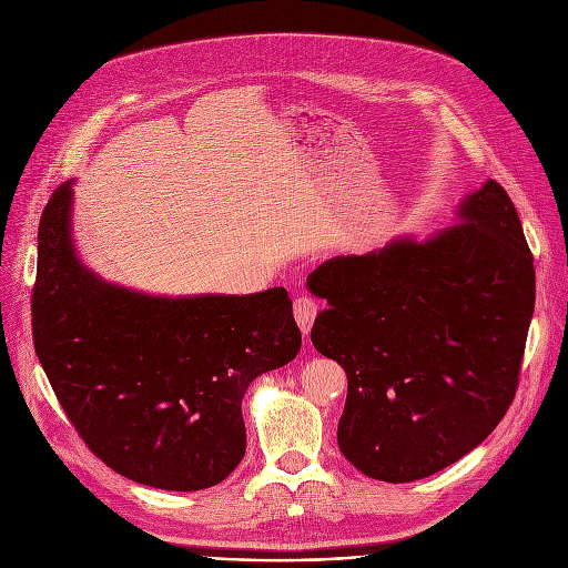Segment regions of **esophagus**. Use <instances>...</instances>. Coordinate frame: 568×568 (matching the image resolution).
<instances>
[{"instance_id": "1", "label": "esophagus", "mask_w": 568, "mask_h": 568, "mask_svg": "<svg viewBox=\"0 0 568 568\" xmlns=\"http://www.w3.org/2000/svg\"><path fill=\"white\" fill-rule=\"evenodd\" d=\"M292 311H294L296 324L302 326L304 334H308L313 322H315V315H317V302L311 300V296L302 294V296H296V300H294V308Z\"/></svg>"}]
</instances>
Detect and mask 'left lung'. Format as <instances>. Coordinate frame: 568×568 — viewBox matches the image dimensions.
Here are the masks:
<instances>
[{"instance_id":"8db88e82","label":"left lung","mask_w":568,"mask_h":568,"mask_svg":"<svg viewBox=\"0 0 568 568\" xmlns=\"http://www.w3.org/2000/svg\"><path fill=\"white\" fill-rule=\"evenodd\" d=\"M463 223L416 244L338 255L308 276L329 308L315 349L347 373L343 456L371 479L407 484L479 446L516 398L536 300L534 257L495 179Z\"/></svg>"}]
</instances>
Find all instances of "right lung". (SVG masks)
<instances>
[{
	"instance_id": "add662e5",
	"label": "right lung",
	"mask_w": 568,
	"mask_h": 568,
	"mask_svg": "<svg viewBox=\"0 0 568 568\" xmlns=\"http://www.w3.org/2000/svg\"><path fill=\"white\" fill-rule=\"evenodd\" d=\"M71 182L39 223L32 336L71 426L142 486L204 490L246 454L248 384L302 347L285 287L246 296L138 294L99 281L71 244Z\"/></svg>"
}]
</instances>
